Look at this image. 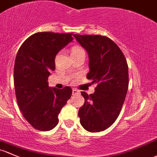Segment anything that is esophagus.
Listing matches in <instances>:
<instances>
[{"label": "esophagus", "mask_w": 157, "mask_h": 157, "mask_svg": "<svg viewBox=\"0 0 157 157\" xmlns=\"http://www.w3.org/2000/svg\"><path fill=\"white\" fill-rule=\"evenodd\" d=\"M78 93H79L78 90H77V89H75V88L72 89V95H75V94H78Z\"/></svg>", "instance_id": "1"}]
</instances>
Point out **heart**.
Listing matches in <instances>:
<instances>
[{
	"mask_svg": "<svg viewBox=\"0 0 157 157\" xmlns=\"http://www.w3.org/2000/svg\"><path fill=\"white\" fill-rule=\"evenodd\" d=\"M80 49H82V48H81L80 47H75V48H72V52H71V53H72V52H75L78 51V50H80Z\"/></svg>",
	"mask_w": 157,
	"mask_h": 157,
	"instance_id": "1",
	"label": "heart"
}]
</instances>
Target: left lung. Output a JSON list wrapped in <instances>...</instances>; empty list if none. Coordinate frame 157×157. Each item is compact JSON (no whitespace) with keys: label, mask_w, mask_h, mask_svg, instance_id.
Wrapping results in <instances>:
<instances>
[{"label":"left lung","mask_w":157,"mask_h":157,"mask_svg":"<svg viewBox=\"0 0 157 157\" xmlns=\"http://www.w3.org/2000/svg\"><path fill=\"white\" fill-rule=\"evenodd\" d=\"M73 36L88 53L87 78L97 85L93 94L81 92L85 104L78 111L80 123L88 132H100L112 126L121 112L129 85L127 62L117 44L107 36Z\"/></svg>","instance_id":"1"}]
</instances>
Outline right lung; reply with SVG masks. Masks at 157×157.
Segmentation results:
<instances>
[{
  "label": "right lung",
  "mask_w": 157,
  "mask_h": 157,
  "mask_svg": "<svg viewBox=\"0 0 157 157\" xmlns=\"http://www.w3.org/2000/svg\"><path fill=\"white\" fill-rule=\"evenodd\" d=\"M72 33L38 32L18 49L14 65L16 99L23 117L34 129L48 131L58 124V114L71 97L70 87H48L57 54L73 40Z\"/></svg>",
  "instance_id": "add662e5"
}]
</instances>
